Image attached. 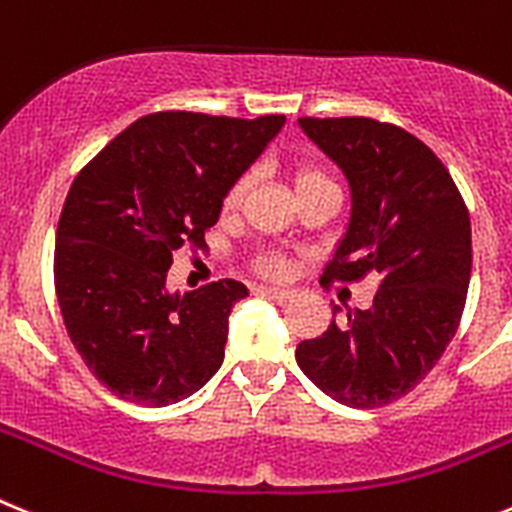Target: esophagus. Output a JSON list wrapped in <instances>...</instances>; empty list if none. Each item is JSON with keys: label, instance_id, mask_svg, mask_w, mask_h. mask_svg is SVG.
<instances>
[{"label": "esophagus", "instance_id": "obj_1", "mask_svg": "<svg viewBox=\"0 0 512 512\" xmlns=\"http://www.w3.org/2000/svg\"><path fill=\"white\" fill-rule=\"evenodd\" d=\"M261 295H266V298H272L274 303H290L292 298H295V292L287 290V287H261Z\"/></svg>", "mask_w": 512, "mask_h": 512}]
</instances>
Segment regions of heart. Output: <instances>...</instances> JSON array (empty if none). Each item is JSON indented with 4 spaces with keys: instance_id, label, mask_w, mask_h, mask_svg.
Returning <instances> with one entry per match:
<instances>
[{
    "instance_id": "b5f03b06",
    "label": "heart",
    "mask_w": 512,
    "mask_h": 512,
    "mask_svg": "<svg viewBox=\"0 0 512 512\" xmlns=\"http://www.w3.org/2000/svg\"><path fill=\"white\" fill-rule=\"evenodd\" d=\"M292 181H295V194L305 189H313V186H326V183H331L329 176L321 173L318 168H298L295 170V178H292ZM243 194H246V181L240 178V181H235L233 186L227 189L225 199H222V207H225L227 212H233V209L240 204V199H243ZM256 266H259L264 274H269V277L285 274V259L277 256V253H264V256H259Z\"/></svg>"
}]
</instances>
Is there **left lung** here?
<instances>
[{"label": "left lung", "mask_w": 512, "mask_h": 512, "mask_svg": "<svg viewBox=\"0 0 512 512\" xmlns=\"http://www.w3.org/2000/svg\"><path fill=\"white\" fill-rule=\"evenodd\" d=\"M349 181L352 217L323 279L378 290L295 349L326 396L355 409L412 391L456 336L471 277L469 209L438 155L401 126L365 116L300 119ZM339 308L334 305V316Z\"/></svg>", "instance_id": "8db88e82"}]
</instances>
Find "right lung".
<instances>
[{"mask_svg":"<svg viewBox=\"0 0 512 512\" xmlns=\"http://www.w3.org/2000/svg\"><path fill=\"white\" fill-rule=\"evenodd\" d=\"M282 126L285 116L150 113L74 178L56 227V298L74 349L124 401L176 404L220 370L246 285L178 295L165 279L173 253L204 246L227 189Z\"/></svg>","mask_w":512,"mask_h":512,"instance_id":"right-lung-1","label":"right lung"}]
</instances>
